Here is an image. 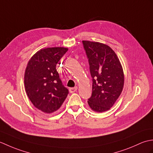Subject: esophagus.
Returning <instances> with one entry per match:
<instances>
[{"label":"esophagus","mask_w":153,"mask_h":153,"mask_svg":"<svg viewBox=\"0 0 153 153\" xmlns=\"http://www.w3.org/2000/svg\"><path fill=\"white\" fill-rule=\"evenodd\" d=\"M77 90V87H74V88H70V89H69L70 93H71L76 92Z\"/></svg>","instance_id":"obj_1"}]
</instances>
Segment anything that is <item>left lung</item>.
<instances>
[{
    "label": "left lung",
    "mask_w": 153,
    "mask_h": 153,
    "mask_svg": "<svg viewBox=\"0 0 153 153\" xmlns=\"http://www.w3.org/2000/svg\"><path fill=\"white\" fill-rule=\"evenodd\" d=\"M93 77L92 95L87 101L93 111L110 110L121 95L124 84L123 68L115 52L99 42L83 41Z\"/></svg>",
    "instance_id": "1"
}]
</instances>
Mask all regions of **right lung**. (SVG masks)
<instances>
[{"label": "right lung", "mask_w": 153, "mask_h": 153, "mask_svg": "<svg viewBox=\"0 0 153 153\" xmlns=\"http://www.w3.org/2000/svg\"><path fill=\"white\" fill-rule=\"evenodd\" d=\"M68 50L48 47L38 51L28 61L24 73V87L29 99L42 112L51 114L60 108L68 94L56 66Z\"/></svg>", "instance_id": "obj_1"}]
</instances>
